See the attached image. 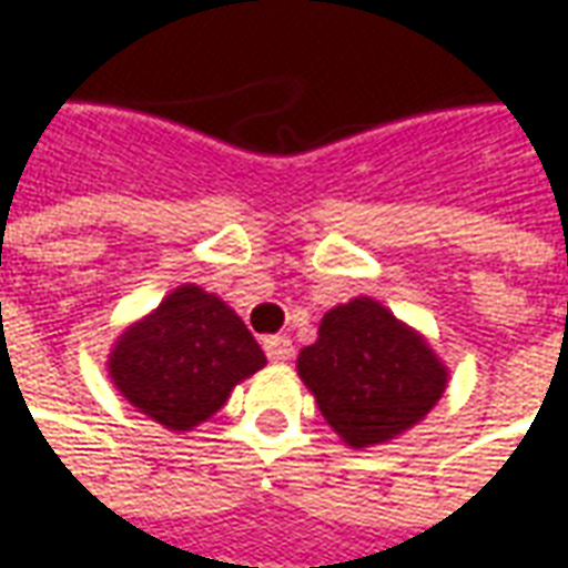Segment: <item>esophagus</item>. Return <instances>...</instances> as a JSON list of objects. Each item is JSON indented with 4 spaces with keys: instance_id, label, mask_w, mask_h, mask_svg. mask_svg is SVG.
I'll list each match as a JSON object with an SVG mask.
<instances>
[{
    "instance_id": "obj_1",
    "label": "esophagus",
    "mask_w": 568,
    "mask_h": 568,
    "mask_svg": "<svg viewBox=\"0 0 568 568\" xmlns=\"http://www.w3.org/2000/svg\"><path fill=\"white\" fill-rule=\"evenodd\" d=\"M265 355H268V361H291L293 357V339L291 336H284V333H277V336H268V339L263 342Z\"/></svg>"
}]
</instances>
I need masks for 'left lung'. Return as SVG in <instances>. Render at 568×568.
Returning <instances> with one entry per match:
<instances>
[{"mask_svg": "<svg viewBox=\"0 0 568 568\" xmlns=\"http://www.w3.org/2000/svg\"><path fill=\"white\" fill-rule=\"evenodd\" d=\"M296 369L329 428L355 449L404 434L446 388L428 342L367 296L329 308Z\"/></svg>", "mask_w": 568, "mask_h": 568, "instance_id": "left-lung-1", "label": "left lung"}]
</instances>
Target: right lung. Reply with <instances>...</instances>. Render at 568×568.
<instances>
[{
  "instance_id": "add662e5",
  "label": "right lung",
  "mask_w": 568,
  "mask_h": 568,
  "mask_svg": "<svg viewBox=\"0 0 568 568\" xmlns=\"http://www.w3.org/2000/svg\"><path fill=\"white\" fill-rule=\"evenodd\" d=\"M260 367L265 355L244 321L195 284L176 287L152 315L124 329L110 357L115 388L171 432L211 419Z\"/></svg>"
}]
</instances>
